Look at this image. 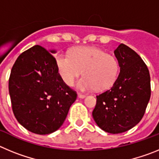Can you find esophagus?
Here are the masks:
<instances>
[{"mask_svg":"<svg viewBox=\"0 0 159 159\" xmlns=\"http://www.w3.org/2000/svg\"><path fill=\"white\" fill-rule=\"evenodd\" d=\"M85 96H86V95H84V94L78 93V97L79 98H80V99H84V98H85Z\"/></svg>","mask_w":159,"mask_h":159,"instance_id":"34e87169","label":"esophagus"}]
</instances>
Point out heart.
Returning a JSON list of instances; mask_svg holds the SVG:
<instances>
[{
  "label": "heart",
  "instance_id": "1",
  "mask_svg": "<svg viewBox=\"0 0 159 159\" xmlns=\"http://www.w3.org/2000/svg\"><path fill=\"white\" fill-rule=\"evenodd\" d=\"M59 75L68 86H72L75 80L77 87L82 91H104L111 88L119 74L117 58L95 47H79L72 49L70 54L59 53L56 57Z\"/></svg>",
  "mask_w": 159,
  "mask_h": 159
}]
</instances>
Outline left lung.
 Segmentation results:
<instances>
[{
	"label": "left lung",
	"instance_id": "left-lung-1",
	"mask_svg": "<svg viewBox=\"0 0 159 159\" xmlns=\"http://www.w3.org/2000/svg\"><path fill=\"white\" fill-rule=\"evenodd\" d=\"M120 72L110 90L96 96L92 116L102 130L119 134L141 121L151 98V76L141 57L120 43L114 51Z\"/></svg>",
	"mask_w": 159,
	"mask_h": 159
}]
</instances>
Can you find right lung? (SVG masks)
<instances>
[{
	"label": "right lung",
	"mask_w": 159,
	"mask_h": 159,
	"mask_svg": "<svg viewBox=\"0 0 159 159\" xmlns=\"http://www.w3.org/2000/svg\"><path fill=\"white\" fill-rule=\"evenodd\" d=\"M50 52H56L35 45L22 52L8 80L14 116L25 129L37 134L58 130L77 97L60 78Z\"/></svg>",
	"instance_id": "1"
}]
</instances>
